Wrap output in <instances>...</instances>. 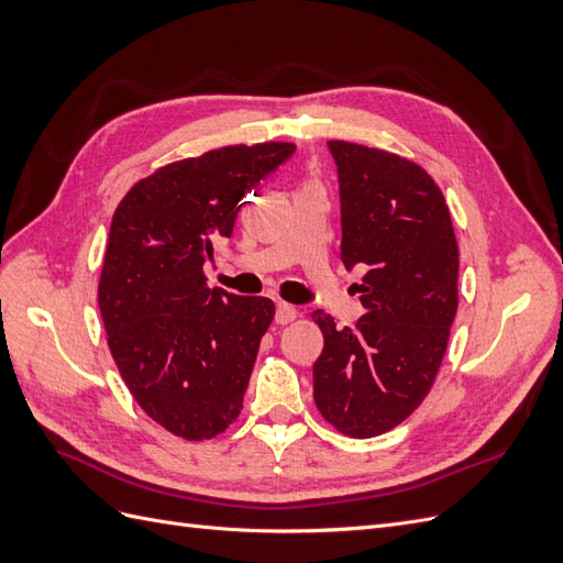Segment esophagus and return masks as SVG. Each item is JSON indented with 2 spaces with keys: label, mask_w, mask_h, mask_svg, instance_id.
Returning <instances> with one entry per match:
<instances>
[{
  "label": "esophagus",
  "mask_w": 563,
  "mask_h": 563,
  "mask_svg": "<svg viewBox=\"0 0 563 563\" xmlns=\"http://www.w3.org/2000/svg\"><path fill=\"white\" fill-rule=\"evenodd\" d=\"M296 317H298V310L294 308V305H288V302H277V312H275L277 323H288V321H294Z\"/></svg>",
  "instance_id": "esophagus-1"
}]
</instances>
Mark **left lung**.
Masks as SVG:
<instances>
[{
	"label": "left lung",
	"instance_id": "1",
	"mask_svg": "<svg viewBox=\"0 0 563 563\" xmlns=\"http://www.w3.org/2000/svg\"><path fill=\"white\" fill-rule=\"evenodd\" d=\"M338 168L340 258L366 267L356 327L312 319L323 350L314 404L347 437H378L428 397L457 310V242L444 195L424 168L385 150L329 141Z\"/></svg>",
	"mask_w": 563,
	"mask_h": 563
}]
</instances>
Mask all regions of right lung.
I'll return each mask as SVG.
<instances>
[{
  "instance_id": "add662e5",
  "label": "right lung",
  "mask_w": 563,
  "mask_h": 563,
  "mask_svg": "<svg viewBox=\"0 0 563 563\" xmlns=\"http://www.w3.org/2000/svg\"><path fill=\"white\" fill-rule=\"evenodd\" d=\"M291 143L211 150L135 183L119 203L98 284L108 345L143 411L176 437L225 432L244 404L275 302L209 288L203 263L242 199Z\"/></svg>"
}]
</instances>
